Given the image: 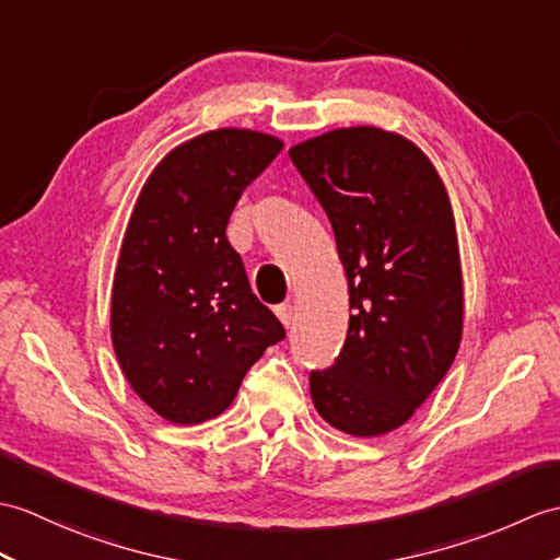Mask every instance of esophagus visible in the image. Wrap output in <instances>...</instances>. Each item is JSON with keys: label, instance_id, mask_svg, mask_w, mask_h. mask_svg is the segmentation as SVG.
I'll use <instances>...</instances> for the list:
<instances>
[{"label": "esophagus", "instance_id": "esophagus-1", "mask_svg": "<svg viewBox=\"0 0 560 560\" xmlns=\"http://www.w3.org/2000/svg\"><path fill=\"white\" fill-rule=\"evenodd\" d=\"M277 317L281 319V324L283 327H291V322H293V315H295V307L291 305V303H281V305H277Z\"/></svg>", "mask_w": 560, "mask_h": 560}]
</instances>
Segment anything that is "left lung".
Segmentation results:
<instances>
[{
    "label": "left lung",
    "mask_w": 560,
    "mask_h": 560,
    "mask_svg": "<svg viewBox=\"0 0 560 560\" xmlns=\"http://www.w3.org/2000/svg\"><path fill=\"white\" fill-rule=\"evenodd\" d=\"M289 158L331 221L353 310L339 358L310 372L312 402L346 434H386L412 418L460 346L446 188L418 145L374 126L336 128Z\"/></svg>",
    "instance_id": "left-lung-1"
}]
</instances>
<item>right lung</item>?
<instances>
[{"instance_id":"1","label":"right lung","mask_w":560,"mask_h":560,"mask_svg":"<svg viewBox=\"0 0 560 560\" xmlns=\"http://www.w3.org/2000/svg\"><path fill=\"white\" fill-rule=\"evenodd\" d=\"M281 148L219 128L168 152L138 195L114 275L112 343L133 392L174 424L224 412L285 336L226 238L243 190Z\"/></svg>"}]
</instances>
